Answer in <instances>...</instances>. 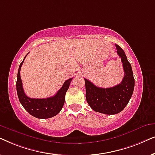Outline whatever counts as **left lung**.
<instances>
[{
    "instance_id": "8db88e82",
    "label": "left lung",
    "mask_w": 155,
    "mask_h": 155,
    "mask_svg": "<svg viewBox=\"0 0 155 155\" xmlns=\"http://www.w3.org/2000/svg\"><path fill=\"white\" fill-rule=\"evenodd\" d=\"M116 46V52L121 58L124 71V77L121 82L112 87L101 88L84 78L86 99L90 107L95 111L109 115L118 114L124 109L132 97L135 86L130 63L124 51L117 44Z\"/></svg>"
}]
</instances>
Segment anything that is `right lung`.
I'll use <instances>...</instances> for the list:
<instances>
[{"label":"right lung","mask_w":155,"mask_h":155,"mask_svg":"<svg viewBox=\"0 0 155 155\" xmlns=\"http://www.w3.org/2000/svg\"><path fill=\"white\" fill-rule=\"evenodd\" d=\"M24 60L19 66L16 83L17 93L21 104L29 114L37 118H49L57 115L64 104L65 93L68 90L73 78L67 80L54 96L46 99L30 98L25 94L20 78V69Z\"/></svg>","instance_id":"add662e5"}]
</instances>
